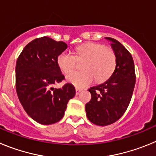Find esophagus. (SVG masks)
Instances as JSON below:
<instances>
[{
  "label": "esophagus",
  "mask_w": 156,
  "mask_h": 156,
  "mask_svg": "<svg viewBox=\"0 0 156 156\" xmlns=\"http://www.w3.org/2000/svg\"><path fill=\"white\" fill-rule=\"evenodd\" d=\"M81 91H82V89H81V88L76 87V94L78 95Z\"/></svg>",
  "instance_id": "obj_1"
}]
</instances>
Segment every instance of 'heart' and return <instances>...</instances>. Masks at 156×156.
I'll list each match as a JSON object with an SVG mask.
<instances>
[{
	"label": "heart",
	"instance_id": "heart-1",
	"mask_svg": "<svg viewBox=\"0 0 156 156\" xmlns=\"http://www.w3.org/2000/svg\"><path fill=\"white\" fill-rule=\"evenodd\" d=\"M83 68L84 71L75 72L70 74L67 80L72 84L83 87L96 80L102 83L109 79L115 71L116 57L113 51L101 44L88 43L79 47L76 56L69 51H63L57 58V64L66 74H69L76 69L78 60H85Z\"/></svg>",
	"mask_w": 156,
	"mask_h": 156
}]
</instances>
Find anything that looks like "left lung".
<instances>
[{
  "label": "left lung",
  "mask_w": 156,
  "mask_h": 156,
  "mask_svg": "<svg viewBox=\"0 0 156 156\" xmlns=\"http://www.w3.org/2000/svg\"><path fill=\"white\" fill-rule=\"evenodd\" d=\"M111 42L115 54L116 66L108 80L89 89L91 99L85 105L87 119L98 126H107L116 122L124 114L131 100L134 88V63L125 47L113 38Z\"/></svg>",
  "instance_id": "8db88e82"
}]
</instances>
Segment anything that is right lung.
Returning a JSON list of instances; mask_svg holds the SVG:
<instances>
[{"instance_id":"obj_1","label":"right lung","mask_w":156,"mask_h":156,"mask_svg":"<svg viewBox=\"0 0 156 156\" xmlns=\"http://www.w3.org/2000/svg\"><path fill=\"white\" fill-rule=\"evenodd\" d=\"M66 48L65 42L44 37L29 43L17 59L18 98L27 113L41 124L58 122L64 115L68 101L76 94L71 83L59 89L51 87L65 79L57 58Z\"/></svg>"}]
</instances>
